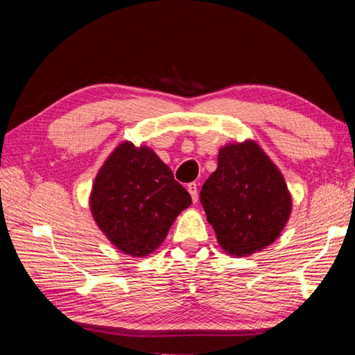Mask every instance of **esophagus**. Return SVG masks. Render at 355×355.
<instances>
[{"label": "esophagus", "instance_id": "esophagus-1", "mask_svg": "<svg viewBox=\"0 0 355 355\" xmlns=\"http://www.w3.org/2000/svg\"><path fill=\"white\" fill-rule=\"evenodd\" d=\"M188 191L192 197V202H197L199 199V191H197V183H189L188 184Z\"/></svg>", "mask_w": 355, "mask_h": 355}]
</instances>
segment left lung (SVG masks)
<instances>
[{
    "mask_svg": "<svg viewBox=\"0 0 355 355\" xmlns=\"http://www.w3.org/2000/svg\"><path fill=\"white\" fill-rule=\"evenodd\" d=\"M200 202L219 245L233 257L272 244L293 205L282 172L254 141L219 150L218 169L202 186Z\"/></svg>",
    "mask_w": 355,
    "mask_h": 355,
    "instance_id": "1",
    "label": "left lung"
}]
</instances>
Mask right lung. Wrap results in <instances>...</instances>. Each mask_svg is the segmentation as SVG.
Returning <instances> with one entry per match:
<instances>
[{
	"label": "right lung",
	"mask_w": 355,
	"mask_h": 355,
	"mask_svg": "<svg viewBox=\"0 0 355 355\" xmlns=\"http://www.w3.org/2000/svg\"><path fill=\"white\" fill-rule=\"evenodd\" d=\"M191 203L189 192L158 155L130 141L119 144L100 167L89 200L100 230L131 257H147L158 249Z\"/></svg>",
	"instance_id": "right-lung-1"
}]
</instances>
